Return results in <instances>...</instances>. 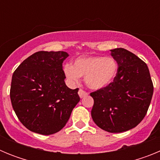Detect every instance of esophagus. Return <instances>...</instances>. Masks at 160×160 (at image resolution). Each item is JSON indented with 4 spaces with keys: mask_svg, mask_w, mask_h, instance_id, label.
Returning <instances> with one entry per match:
<instances>
[{
    "mask_svg": "<svg viewBox=\"0 0 160 160\" xmlns=\"http://www.w3.org/2000/svg\"><path fill=\"white\" fill-rule=\"evenodd\" d=\"M87 94H88V93L86 92L85 90H82V89H80V90H78V95L80 96V98L85 97V96H87Z\"/></svg>",
    "mask_w": 160,
    "mask_h": 160,
    "instance_id": "1",
    "label": "esophagus"
}]
</instances>
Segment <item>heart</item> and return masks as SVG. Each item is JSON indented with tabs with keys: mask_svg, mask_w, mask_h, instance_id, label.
I'll return each mask as SVG.
<instances>
[{
	"mask_svg": "<svg viewBox=\"0 0 160 160\" xmlns=\"http://www.w3.org/2000/svg\"><path fill=\"white\" fill-rule=\"evenodd\" d=\"M118 65L112 57L82 56L73 61V65L63 66L65 76L71 83L84 77L86 85L92 90H100L111 84L118 73Z\"/></svg>",
	"mask_w": 160,
	"mask_h": 160,
	"instance_id": "heart-1",
	"label": "heart"
}]
</instances>
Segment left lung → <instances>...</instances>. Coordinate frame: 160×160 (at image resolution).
<instances>
[{
	"mask_svg": "<svg viewBox=\"0 0 160 160\" xmlns=\"http://www.w3.org/2000/svg\"><path fill=\"white\" fill-rule=\"evenodd\" d=\"M118 73L107 87L90 93L94 98L91 117L96 125L111 133L135 128L144 118L154 87L147 64L122 48L111 49Z\"/></svg>",
	"mask_w": 160,
	"mask_h": 160,
	"instance_id": "left-lung-1",
	"label": "left lung"
}]
</instances>
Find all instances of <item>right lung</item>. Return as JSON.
<instances>
[{
  "mask_svg": "<svg viewBox=\"0 0 160 160\" xmlns=\"http://www.w3.org/2000/svg\"><path fill=\"white\" fill-rule=\"evenodd\" d=\"M63 51H39L24 60L14 71L10 87L12 108L20 122L32 132L49 135L68 122L80 101L78 88L65 83Z\"/></svg>",
  "mask_w": 160,
  "mask_h": 160,
  "instance_id": "add662e5",
  "label": "right lung"
}]
</instances>
